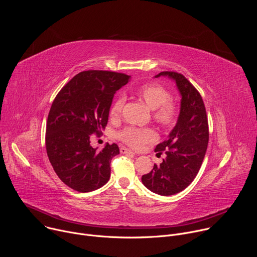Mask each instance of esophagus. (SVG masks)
Instances as JSON below:
<instances>
[{"instance_id":"1","label":"esophagus","mask_w":257,"mask_h":257,"mask_svg":"<svg viewBox=\"0 0 257 257\" xmlns=\"http://www.w3.org/2000/svg\"><path fill=\"white\" fill-rule=\"evenodd\" d=\"M120 152H121V154H129V155H132V156L135 155L132 151H130V150L124 148V146H122V148H120Z\"/></svg>"}]
</instances>
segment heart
Listing matches in <instances>:
<instances>
[{
  "label": "heart",
  "mask_w": 257,
  "mask_h": 257,
  "mask_svg": "<svg viewBox=\"0 0 257 257\" xmlns=\"http://www.w3.org/2000/svg\"><path fill=\"white\" fill-rule=\"evenodd\" d=\"M135 94L153 109V120L161 128L169 130L176 125L179 118V106L171 99L172 95L166 87L159 83H145L136 88ZM125 101L122 95L115 98L109 108L112 118L117 119L121 116ZM117 137L125 144L138 150L146 143L156 141L157 133L152 128L126 127L117 134Z\"/></svg>",
  "instance_id": "1"
}]
</instances>
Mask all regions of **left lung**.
Returning a JSON list of instances; mask_svg holds the SVG:
<instances>
[{
	"label": "left lung",
	"mask_w": 257,
	"mask_h": 257,
	"mask_svg": "<svg viewBox=\"0 0 257 257\" xmlns=\"http://www.w3.org/2000/svg\"><path fill=\"white\" fill-rule=\"evenodd\" d=\"M176 81L182 95L178 122L168 139L157 145L158 155L165 153L161 165L155 164L149 174L142 176L143 185L151 191L168 196L188 187L202 165L209 138L205 106L198 90L181 73L161 72Z\"/></svg>",
	"instance_id": "1"
}]
</instances>
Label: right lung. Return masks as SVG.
<instances>
[{
    "instance_id": "add662e5",
    "label": "right lung",
    "mask_w": 257,
    "mask_h": 257,
    "mask_svg": "<svg viewBox=\"0 0 257 257\" xmlns=\"http://www.w3.org/2000/svg\"><path fill=\"white\" fill-rule=\"evenodd\" d=\"M129 78L113 71H82L55 97L47 121L46 149L54 171L73 190L90 192L108 181L111 161L120 154L118 145L107 143L96 152L90 138L102 134L114 94Z\"/></svg>"
}]
</instances>
